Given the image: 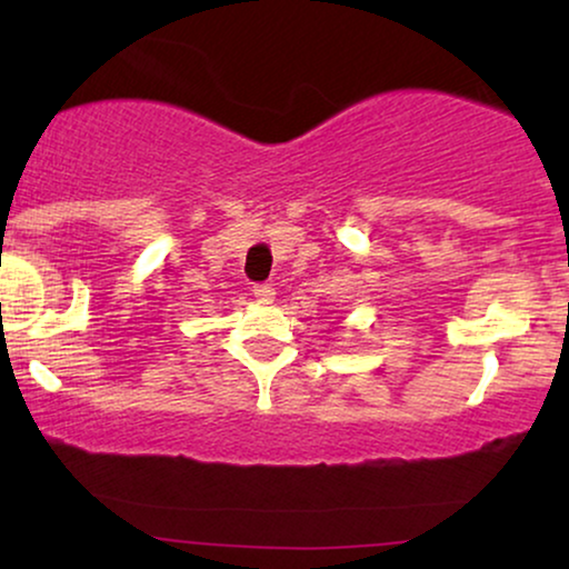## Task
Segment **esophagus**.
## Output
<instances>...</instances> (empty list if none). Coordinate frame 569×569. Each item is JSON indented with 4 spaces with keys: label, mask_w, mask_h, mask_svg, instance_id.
<instances>
[{
    "label": "esophagus",
    "mask_w": 569,
    "mask_h": 569,
    "mask_svg": "<svg viewBox=\"0 0 569 569\" xmlns=\"http://www.w3.org/2000/svg\"><path fill=\"white\" fill-rule=\"evenodd\" d=\"M253 295H256V300H259V302H271V300H274V290H271L269 284H256L253 287Z\"/></svg>",
    "instance_id": "obj_1"
}]
</instances>
